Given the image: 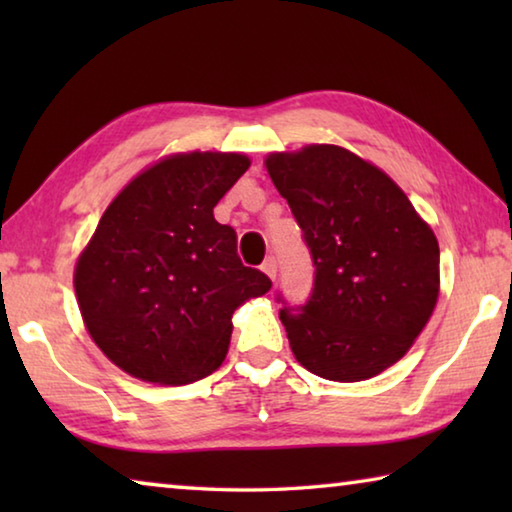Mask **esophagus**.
Masks as SVG:
<instances>
[{"mask_svg": "<svg viewBox=\"0 0 512 512\" xmlns=\"http://www.w3.org/2000/svg\"><path fill=\"white\" fill-rule=\"evenodd\" d=\"M262 271L275 282V277H277V262H275V257H268V259H266V262L262 264Z\"/></svg>", "mask_w": 512, "mask_h": 512, "instance_id": "esophagus-1", "label": "esophagus"}]
</instances>
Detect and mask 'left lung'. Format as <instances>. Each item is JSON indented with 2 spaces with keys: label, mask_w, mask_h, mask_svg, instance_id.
<instances>
[{
  "label": "left lung",
  "mask_w": 512,
  "mask_h": 512,
  "mask_svg": "<svg viewBox=\"0 0 512 512\" xmlns=\"http://www.w3.org/2000/svg\"><path fill=\"white\" fill-rule=\"evenodd\" d=\"M264 167L316 266L300 314L280 311L293 357L343 384L391 368L438 302L440 250L431 225L386 171L343 146L268 153Z\"/></svg>",
  "instance_id": "8db88e82"
}]
</instances>
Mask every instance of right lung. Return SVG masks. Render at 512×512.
<instances>
[{
    "label": "right lung",
    "mask_w": 512,
    "mask_h": 512,
    "mask_svg": "<svg viewBox=\"0 0 512 512\" xmlns=\"http://www.w3.org/2000/svg\"><path fill=\"white\" fill-rule=\"evenodd\" d=\"M244 153L164 155L112 198L74 266L83 325L128 375L183 386L228 354L232 314L271 289L237 257L214 205L244 176Z\"/></svg>",
    "instance_id": "1"
}]
</instances>
